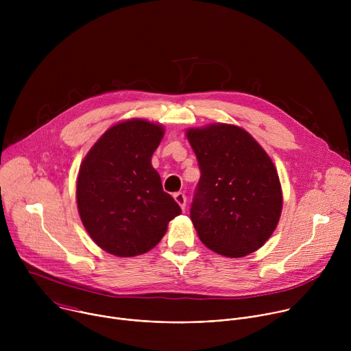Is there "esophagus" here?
Wrapping results in <instances>:
<instances>
[{
	"label": "esophagus",
	"instance_id": "esophagus-1",
	"mask_svg": "<svg viewBox=\"0 0 351 351\" xmlns=\"http://www.w3.org/2000/svg\"><path fill=\"white\" fill-rule=\"evenodd\" d=\"M173 197H175V202L180 206V208L184 210V207H186V195H184V193H180V191L175 193Z\"/></svg>",
	"mask_w": 351,
	"mask_h": 351
}]
</instances>
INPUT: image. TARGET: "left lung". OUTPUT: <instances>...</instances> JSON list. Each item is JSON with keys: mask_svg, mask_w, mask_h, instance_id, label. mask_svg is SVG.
<instances>
[{"mask_svg": "<svg viewBox=\"0 0 351 351\" xmlns=\"http://www.w3.org/2000/svg\"><path fill=\"white\" fill-rule=\"evenodd\" d=\"M186 136L202 172L190 208L199 240L229 258L254 253L271 237L282 213L272 160L234 125L187 129Z\"/></svg>", "mask_w": 351, "mask_h": 351, "instance_id": "8db88e82", "label": "left lung"}]
</instances>
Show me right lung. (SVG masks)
<instances>
[{
	"instance_id": "obj_1",
	"label": "right lung",
	"mask_w": 351,
	"mask_h": 351,
	"mask_svg": "<svg viewBox=\"0 0 351 351\" xmlns=\"http://www.w3.org/2000/svg\"><path fill=\"white\" fill-rule=\"evenodd\" d=\"M162 137L161 125L144 119L117 123L97 140L80 165L79 215L94 243L110 254L147 253L182 213L152 165Z\"/></svg>"
}]
</instances>
